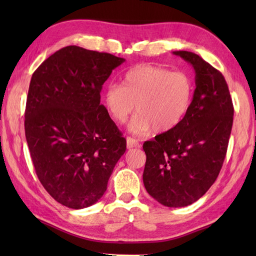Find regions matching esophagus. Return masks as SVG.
Instances as JSON below:
<instances>
[{
  "label": "esophagus",
  "mask_w": 256,
  "mask_h": 256,
  "mask_svg": "<svg viewBox=\"0 0 256 256\" xmlns=\"http://www.w3.org/2000/svg\"><path fill=\"white\" fill-rule=\"evenodd\" d=\"M126 146L128 148H140V143L138 142V140H135L133 138H126Z\"/></svg>",
  "instance_id": "obj_1"
}]
</instances>
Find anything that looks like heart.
<instances>
[{
	"instance_id": "obj_1",
	"label": "heart",
	"mask_w": 256,
	"mask_h": 256,
	"mask_svg": "<svg viewBox=\"0 0 256 256\" xmlns=\"http://www.w3.org/2000/svg\"><path fill=\"white\" fill-rule=\"evenodd\" d=\"M194 84L182 72L140 64L124 74L122 84H111L102 92V101L114 121L122 124L136 110L128 130L145 134L170 131L182 121L192 104Z\"/></svg>"
}]
</instances>
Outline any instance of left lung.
Returning <instances> with one entry per match:
<instances>
[{"mask_svg":"<svg viewBox=\"0 0 256 256\" xmlns=\"http://www.w3.org/2000/svg\"><path fill=\"white\" fill-rule=\"evenodd\" d=\"M174 55L192 64L196 89L182 121L143 145L144 186L170 208L194 204L216 182L226 158L233 123V104L224 76L197 54Z\"/></svg>","mask_w":256,"mask_h":256,"instance_id":"left-lung-1","label":"left lung"}]
</instances>
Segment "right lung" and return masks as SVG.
I'll return each mask as SVG.
<instances>
[{
  "label": "right lung",
  "mask_w": 256,
  "mask_h": 256,
  "mask_svg": "<svg viewBox=\"0 0 256 256\" xmlns=\"http://www.w3.org/2000/svg\"><path fill=\"white\" fill-rule=\"evenodd\" d=\"M124 62L67 46L32 76L25 110L30 157L46 192L68 208L94 204L126 150V140L100 104L103 84Z\"/></svg>",
  "instance_id": "1"
}]
</instances>
